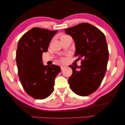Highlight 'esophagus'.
Wrapping results in <instances>:
<instances>
[{
    "label": "esophagus",
    "mask_w": 125,
    "mask_h": 125,
    "mask_svg": "<svg viewBox=\"0 0 125 125\" xmlns=\"http://www.w3.org/2000/svg\"><path fill=\"white\" fill-rule=\"evenodd\" d=\"M60 67H61V70H62V69H64V68H65V66H64V65H61Z\"/></svg>",
    "instance_id": "esophagus-1"
}]
</instances>
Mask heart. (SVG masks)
<instances>
[{
	"mask_svg": "<svg viewBox=\"0 0 125 125\" xmlns=\"http://www.w3.org/2000/svg\"><path fill=\"white\" fill-rule=\"evenodd\" d=\"M70 36H68V35H61L60 36V40H62L65 39H66L67 38H69Z\"/></svg>",
	"mask_w": 125,
	"mask_h": 125,
	"instance_id": "obj_1",
	"label": "heart"
}]
</instances>
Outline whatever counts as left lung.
<instances>
[{
  "instance_id": "left-lung-1",
  "label": "left lung",
  "mask_w": 125,
  "mask_h": 125,
  "mask_svg": "<svg viewBox=\"0 0 125 125\" xmlns=\"http://www.w3.org/2000/svg\"><path fill=\"white\" fill-rule=\"evenodd\" d=\"M65 32L74 41L75 56L83 59L81 66H69L73 74L69 83L73 93L86 96L98 89L106 73L109 50L105 36L99 29L86 22L65 29Z\"/></svg>"
}]
</instances>
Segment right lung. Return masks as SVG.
I'll return each instance as SVG.
<instances>
[{"label":"right lung","instance_id":"obj_1","mask_svg":"<svg viewBox=\"0 0 125 125\" xmlns=\"http://www.w3.org/2000/svg\"><path fill=\"white\" fill-rule=\"evenodd\" d=\"M56 31L33 28L18 42L16 61L20 83L25 91L34 99H44L54 90V80L60 72L56 65H44L42 53L46 52Z\"/></svg>","mask_w":125,"mask_h":125}]
</instances>
